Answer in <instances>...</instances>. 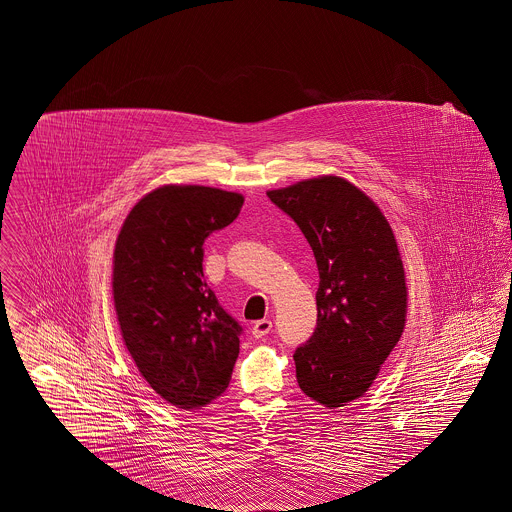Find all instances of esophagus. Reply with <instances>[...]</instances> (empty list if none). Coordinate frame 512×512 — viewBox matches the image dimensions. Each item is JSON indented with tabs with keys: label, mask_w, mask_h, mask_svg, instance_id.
Returning a JSON list of instances; mask_svg holds the SVG:
<instances>
[{
	"label": "esophagus",
	"mask_w": 512,
	"mask_h": 512,
	"mask_svg": "<svg viewBox=\"0 0 512 512\" xmlns=\"http://www.w3.org/2000/svg\"><path fill=\"white\" fill-rule=\"evenodd\" d=\"M270 330H272V322L268 318H263L253 324L251 334H253V338H265Z\"/></svg>",
	"instance_id": "esophagus-1"
}]
</instances>
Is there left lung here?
Returning <instances> with one entry per match:
<instances>
[{"label":"left lung","instance_id":"1","mask_svg":"<svg viewBox=\"0 0 512 512\" xmlns=\"http://www.w3.org/2000/svg\"><path fill=\"white\" fill-rule=\"evenodd\" d=\"M299 226L318 267L317 328L295 353L305 395L341 407L372 386L405 328L407 286L382 211L338 176L267 192Z\"/></svg>","mask_w":512,"mask_h":512}]
</instances>
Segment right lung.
Listing matches in <instances>:
<instances>
[{
	"label": "right lung",
	"mask_w": 512,
	"mask_h": 512,
	"mask_svg": "<svg viewBox=\"0 0 512 512\" xmlns=\"http://www.w3.org/2000/svg\"><path fill=\"white\" fill-rule=\"evenodd\" d=\"M244 197L205 186H163L122 224L113 297L140 374L165 401L190 411L228 388L244 326L203 280V244L238 217Z\"/></svg>",
	"instance_id": "add662e5"
}]
</instances>
